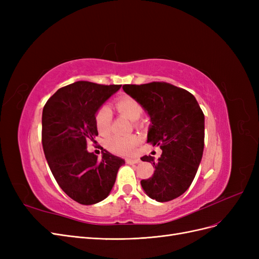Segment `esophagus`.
I'll return each instance as SVG.
<instances>
[{"label":"esophagus","mask_w":259,"mask_h":259,"mask_svg":"<svg viewBox=\"0 0 259 259\" xmlns=\"http://www.w3.org/2000/svg\"><path fill=\"white\" fill-rule=\"evenodd\" d=\"M126 162L128 164H137L140 162V160L138 158H133V159H126Z\"/></svg>","instance_id":"esophagus-1"}]
</instances>
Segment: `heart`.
<instances>
[{
    "label": "heart",
    "mask_w": 259,
    "mask_h": 259,
    "mask_svg": "<svg viewBox=\"0 0 259 259\" xmlns=\"http://www.w3.org/2000/svg\"><path fill=\"white\" fill-rule=\"evenodd\" d=\"M115 107L120 113L127 116L131 121H137L143 114V108L138 101L130 97L120 98L115 103ZM112 119L111 109L107 105L101 106L95 114V124L100 134H107L110 130ZM139 143V138L135 135L111 136L107 139L106 146L113 153L126 155L131 154Z\"/></svg>",
    "instance_id": "obj_1"
}]
</instances>
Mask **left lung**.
I'll return each instance as SVG.
<instances>
[{
	"label": "left lung",
	"mask_w": 259,
	"mask_h": 259,
	"mask_svg": "<svg viewBox=\"0 0 259 259\" xmlns=\"http://www.w3.org/2000/svg\"><path fill=\"white\" fill-rule=\"evenodd\" d=\"M124 92L140 104L150 116L147 143L160 147L158 160L151 155L153 175L143 179L149 198L167 202L180 197L193 182L204 149V114L188 91L165 82L123 85Z\"/></svg>",
	"instance_id": "left-lung-1"
}]
</instances>
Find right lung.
<instances>
[{
  "label": "right lung",
  "instance_id": "add662e5",
  "mask_svg": "<svg viewBox=\"0 0 259 259\" xmlns=\"http://www.w3.org/2000/svg\"><path fill=\"white\" fill-rule=\"evenodd\" d=\"M121 89L79 81L59 89L42 113V145L54 178L72 200L92 205L106 199L125 161L105 150L98 159L88 151V142L98 131L95 114Z\"/></svg>",
  "mask_w": 259,
  "mask_h": 259
}]
</instances>
